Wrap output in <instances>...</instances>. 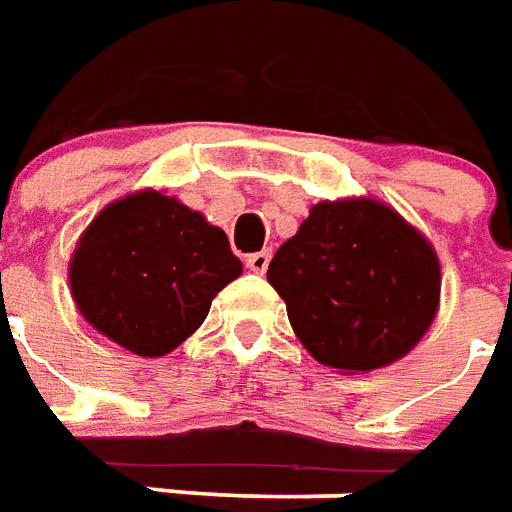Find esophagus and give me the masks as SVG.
<instances>
[{"instance_id":"obj_1","label":"esophagus","mask_w":512,"mask_h":512,"mask_svg":"<svg viewBox=\"0 0 512 512\" xmlns=\"http://www.w3.org/2000/svg\"><path fill=\"white\" fill-rule=\"evenodd\" d=\"M268 263H271V252H268V249H263V252H255V255L246 257V266L252 268L255 274H266Z\"/></svg>"}]
</instances>
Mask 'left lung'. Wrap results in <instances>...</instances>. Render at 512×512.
Here are the masks:
<instances>
[{
    "instance_id": "1",
    "label": "left lung",
    "mask_w": 512,
    "mask_h": 512,
    "mask_svg": "<svg viewBox=\"0 0 512 512\" xmlns=\"http://www.w3.org/2000/svg\"><path fill=\"white\" fill-rule=\"evenodd\" d=\"M266 277L302 346L341 374L402 360L441 305V263L430 238L371 196L310 207Z\"/></svg>"
}]
</instances>
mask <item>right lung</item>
<instances>
[{"label":"right lung","instance_id":"1","mask_svg":"<svg viewBox=\"0 0 512 512\" xmlns=\"http://www.w3.org/2000/svg\"><path fill=\"white\" fill-rule=\"evenodd\" d=\"M221 227L166 191L141 188L96 213L69 263L80 316L132 355L191 338L216 293L241 277Z\"/></svg>","mask_w":512,"mask_h":512}]
</instances>
